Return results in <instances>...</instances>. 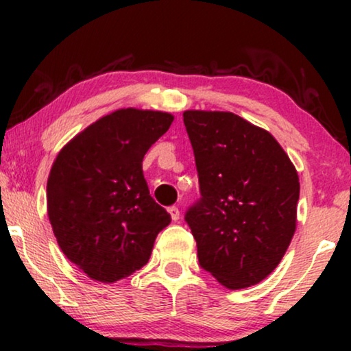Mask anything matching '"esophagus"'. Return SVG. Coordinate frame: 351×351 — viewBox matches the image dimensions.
<instances>
[{
  "mask_svg": "<svg viewBox=\"0 0 351 351\" xmlns=\"http://www.w3.org/2000/svg\"><path fill=\"white\" fill-rule=\"evenodd\" d=\"M167 213L171 214V219L174 220V222H177V220L180 219V210H179V208H177V206H171V208L167 209Z\"/></svg>",
  "mask_w": 351,
  "mask_h": 351,
  "instance_id": "obj_1",
  "label": "esophagus"
}]
</instances>
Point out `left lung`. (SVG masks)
Listing matches in <instances>:
<instances>
[{
  "label": "left lung",
  "instance_id": "8db88e82",
  "mask_svg": "<svg viewBox=\"0 0 351 351\" xmlns=\"http://www.w3.org/2000/svg\"><path fill=\"white\" fill-rule=\"evenodd\" d=\"M184 124L199 179L185 214L199 265L228 289L257 285L294 237L295 167L270 132L234 113L189 110Z\"/></svg>",
  "mask_w": 351,
  "mask_h": 351
}]
</instances>
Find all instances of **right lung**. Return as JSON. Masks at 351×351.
Returning a JSON list of instances; mask_svg holds the SVG:
<instances>
[{"instance_id": "right-lung-1", "label": "right lung", "mask_w": 351, "mask_h": 351, "mask_svg": "<svg viewBox=\"0 0 351 351\" xmlns=\"http://www.w3.org/2000/svg\"><path fill=\"white\" fill-rule=\"evenodd\" d=\"M174 117L123 108L66 143L47 179L57 243L89 278L114 282L141 270L171 215L150 196L142 160Z\"/></svg>"}]
</instances>
